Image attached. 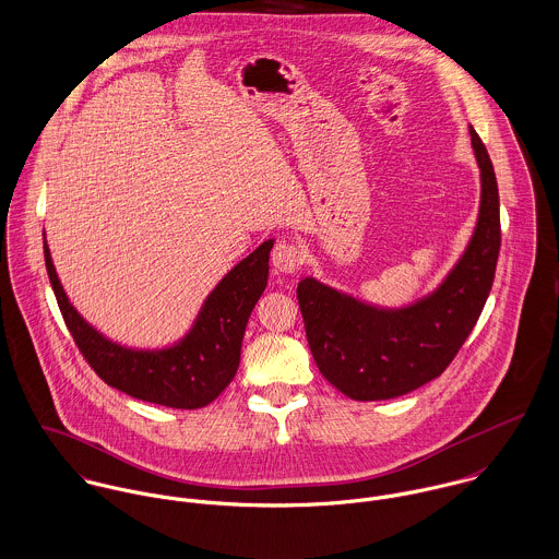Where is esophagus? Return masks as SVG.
<instances>
[{
    "instance_id": "esophagus-1",
    "label": "esophagus",
    "mask_w": 559,
    "mask_h": 559,
    "mask_svg": "<svg viewBox=\"0 0 559 559\" xmlns=\"http://www.w3.org/2000/svg\"><path fill=\"white\" fill-rule=\"evenodd\" d=\"M272 265L278 272L296 274L300 270V265H302V252L292 242H278L274 250H272Z\"/></svg>"
}]
</instances>
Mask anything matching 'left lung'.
<instances>
[{"instance_id": "left-lung-1", "label": "left lung", "mask_w": 559, "mask_h": 559, "mask_svg": "<svg viewBox=\"0 0 559 559\" xmlns=\"http://www.w3.org/2000/svg\"><path fill=\"white\" fill-rule=\"evenodd\" d=\"M469 136L480 169L478 223L435 292L401 309H381L312 276L298 283L317 369L354 401L394 399L439 377L485 309L501 242L499 192L489 152L472 126Z\"/></svg>"}]
</instances>
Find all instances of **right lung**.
<instances>
[{"label": "right lung", "instance_id": "add662e5", "mask_svg": "<svg viewBox=\"0 0 559 559\" xmlns=\"http://www.w3.org/2000/svg\"><path fill=\"white\" fill-rule=\"evenodd\" d=\"M272 247L274 240L263 242L231 267L205 298L187 334L163 349H132L100 334L70 305L47 240L45 263L63 321L83 358L105 383L139 401L199 409L236 377L250 312L267 285Z\"/></svg>", "mask_w": 559, "mask_h": 559}]
</instances>
